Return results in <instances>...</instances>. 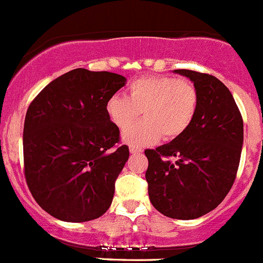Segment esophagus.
<instances>
[{
    "label": "esophagus",
    "instance_id": "esophagus-1",
    "mask_svg": "<svg viewBox=\"0 0 263 263\" xmlns=\"http://www.w3.org/2000/svg\"><path fill=\"white\" fill-rule=\"evenodd\" d=\"M129 151H130V154L136 155V154H141L142 148H139V147H136V146H130Z\"/></svg>",
    "mask_w": 263,
    "mask_h": 263
}]
</instances>
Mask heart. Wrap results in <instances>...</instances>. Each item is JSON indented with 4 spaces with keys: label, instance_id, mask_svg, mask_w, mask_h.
<instances>
[{
    "label": "heart",
    "instance_id": "b5f03b06",
    "mask_svg": "<svg viewBox=\"0 0 263 263\" xmlns=\"http://www.w3.org/2000/svg\"><path fill=\"white\" fill-rule=\"evenodd\" d=\"M197 108V91L189 80L144 77L129 86V94L114 96L106 104L112 124L124 132L142 111L145 119L122 136L125 143L142 147L160 138L171 141L189 129Z\"/></svg>",
    "mask_w": 263,
    "mask_h": 263
}]
</instances>
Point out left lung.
<instances>
[{
	"label": "left lung",
	"instance_id": "left-lung-1",
	"mask_svg": "<svg viewBox=\"0 0 263 263\" xmlns=\"http://www.w3.org/2000/svg\"><path fill=\"white\" fill-rule=\"evenodd\" d=\"M197 108L189 129L156 149H146V181L152 205L174 219H195L216 209L234 184L244 129L235 99L223 82L190 69ZM171 158H174L172 162Z\"/></svg>",
	"mask_w": 263,
	"mask_h": 263
}]
</instances>
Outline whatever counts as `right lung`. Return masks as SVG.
Instances as JSON below:
<instances>
[{"label":"right lung","mask_w":263,"mask_h":263,"mask_svg":"<svg viewBox=\"0 0 263 263\" xmlns=\"http://www.w3.org/2000/svg\"><path fill=\"white\" fill-rule=\"evenodd\" d=\"M126 79L112 72L72 69L41 90L24 120L27 184L45 212L86 222L111 206L115 181L129 159L106 104Z\"/></svg>","instance_id":"obj_1"}]
</instances>
